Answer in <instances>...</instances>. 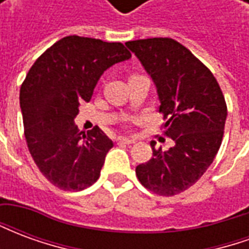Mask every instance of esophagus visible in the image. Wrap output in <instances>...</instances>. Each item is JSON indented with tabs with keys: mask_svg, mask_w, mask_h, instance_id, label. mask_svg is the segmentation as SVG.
I'll return each mask as SVG.
<instances>
[{
	"mask_svg": "<svg viewBox=\"0 0 249 249\" xmlns=\"http://www.w3.org/2000/svg\"><path fill=\"white\" fill-rule=\"evenodd\" d=\"M119 141L120 142H124V144H135L136 140H133V139H128V137H119Z\"/></svg>",
	"mask_w": 249,
	"mask_h": 249,
	"instance_id": "1",
	"label": "esophagus"
}]
</instances>
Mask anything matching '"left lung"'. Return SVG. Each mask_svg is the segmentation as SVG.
Here are the masks:
<instances>
[{
	"mask_svg": "<svg viewBox=\"0 0 249 249\" xmlns=\"http://www.w3.org/2000/svg\"><path fill=\"white\" fill-rule=\"evenodd\" d=\"M155 84L164 114V129L175 145L155 149L153 157L136 167L146 189L173 196L192 187L213 162L227 120L224 96L203 62L172 38L125 42Z\"/></svg>",
	"mask_w": 249,
	"mask_h": 249,
	"instance_id": "obj_1",
	"label": "left lung"
}]
</instances>
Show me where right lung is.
I'll use <instances>...</instances> for the list:
<instances>
[{
    "label": "right lung",
    "instance_id": "1",
    "mask_svg": "<svg viewBox=\"0 0 249 249\" xmlns=\"http://www.w3.org/2000/svg\"><path fill=\"white\" fill-rule=\"evenodd\" d=\"M132 54L120 42L68 36L41 54L19 90L29 152L41 173L64 191H82L100 178L113 142L98 126L82 135L74 125L100 77Z\"/></svg>",
    "mask_w": 249,
    "mask_h": 249
}]
</instances>
